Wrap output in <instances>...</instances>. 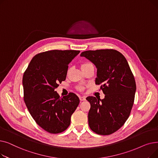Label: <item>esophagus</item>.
I'll return each mask as SVG.
<instances>
[{
  "label": "esophagus",
  "mask_w": 158,
  "mask_h": 158,
  "mask_svg": "<svg viewBox=\"0 0 158 158\" xmlns=\"http://www.w3.org/2000/svg\"><path fill=\"white\" fill-rule=\"evenodd\" d=\"M79 99H80V101H85L86 100V97H79Z\"/></svg>",
  "instance_id": "1"
}]
</instances>
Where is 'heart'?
I'll use <instances>...</instances> for the list:
<instances>
[{
  "instance_id": "heart-1",
  "label": "heart",
  "mask_w": 158,
  "mask_h": 158,
  "mask_svg": "<svg viewBox=\"0 0 158 158\" xmlns=\"http://www.w3.org/2000/svg\"><path fill=\"white\" fill-rule=\"evenodd\" d=\"M91 64V63H86L82 64L81 65V67H82V66H85L88 65V64ZM82 89H83V88H82V87H79V89H80V90H82Z\"/></svg>"
}]
</instances>
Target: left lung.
<instances>
[{
  "mask_svg": "<svg viewBox=\"0 0 158 158\" xmlns=\"http://www.w3.org/2000/svg\"><path fill=\"white\" fill-rule=\"evenodd\" d=\"M81 56L95 65V84L102 85L101 89L105 95L104 99L92 96L86 98L91 106L89 126L98 135H111L129 117L136 89L134 76L126 57L116 50L87 51Z\"/></svg>",
  "mask_w": 158,
  "mask_h": 158,
  "instance_id": "obj_1",
  "label": "left lung"
}]
</instances>
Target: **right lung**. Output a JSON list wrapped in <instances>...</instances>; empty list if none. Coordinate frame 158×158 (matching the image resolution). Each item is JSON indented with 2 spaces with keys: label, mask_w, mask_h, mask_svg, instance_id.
I'll return each mask as SVG.
<instances>
[{
  "label": "right lung",
  "mask_w": 158,
  "mask_h": 158,
  "mask_svg": "<svg viewBox=\"0 0 158 158\" xmlns=\"http://www.w3.org/2000/svg\"><path fill=\"white\" fill-rule=\"evenodd\" d=\"M79 52L52 50L39 53L23 73L24 102L38 125L50 133H60L67 129L79 104L75 94L61 98L55 91L66 79L69 64Z\"/></svg>",
  "instance_id": "add662e5"
}]
</instances>
